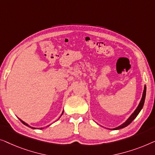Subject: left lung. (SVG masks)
Listing matches in <instances>:
<instances>
[{"label":"left lung","instance_id":"obj_1","mask_svg":"<svg viewBox=\"0 0 155 155\" xmlns=\"http://www.w3.org/2000/svg\"><path fill=\"white\" fill-rule=\"evenodd\" d=\"M145 95H146V86H145L144 87V91H143V97H142V99H141L140 103H139L138 107L136 108V110L134 111V112L133 113V114L130 115V117L128 118L127 120H126L125 122L123 124H121L117 128H112V130H117V129H121V128H123L124 127H126V126H127L129 125V124L131 123V122L134 120L135 119H136V117L138 116V114H139V112H140V110H142L143 107L144 105V102H145Z\"/></svg>","mask_w":155,"mask_h":155}]
</instances>
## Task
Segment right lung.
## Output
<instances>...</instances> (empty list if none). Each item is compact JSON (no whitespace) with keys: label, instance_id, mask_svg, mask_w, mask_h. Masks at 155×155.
Listing matches in <instances>:
<instances>
[{"label":"right lung","instance_id":"1","mask_svg":"<svg viewBox=\"0 0 155 155\" xmlns=\"http://www.w3.org/2000/svg\"><path fill=\"white\" fill-rule=\"evenodd\" d=\"M63 112H62V114H61V115H62V114H63ZM19 120H20V121H21V123H22L23 124H25V125H26V126H28V127H29V128H33V129H36V128L31 127V126H30L29 125H28V124H26L25 121H23L22 120H21V119H19ZM40 129H43V128H40Z\"/></svg>","mask_w":155,"mask_h":155}]
</instances>
